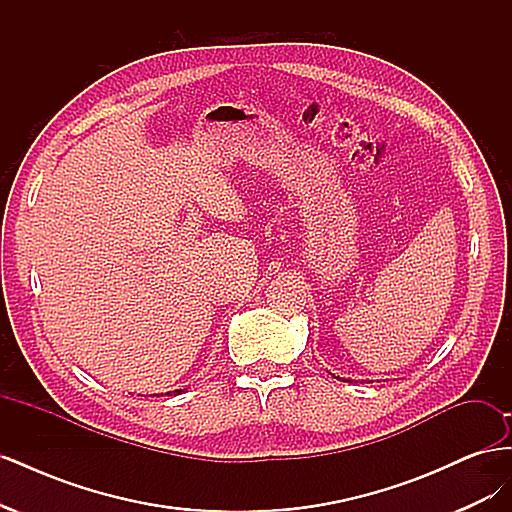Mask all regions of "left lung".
<instances>
[{"mask_svg":"<svg viewBox=\"0 0 512 512\" xmlns=\"http://www.w3.org/2000/svg\"><path fill=\"white\" fill-rule=\"evenodd\" d=\"M333 378H337V380H344V382H352L350 378H339V376H335V374H333Z\"/></svg>","mask_w":512,"mask_h":512,"instance_id":"1","label":"left lung"}]
</instances>
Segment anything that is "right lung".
Listing matches in <instances>:
<instances>
[{
	"instance_id": "right-lung-1",
	"label": "right lung",
	"mask_w": 512,
	"mask_h": 512,
	"mask_svg": "<svg viewBox=\"0 0 512 512\" xmlns=\"http://www.w3.org/2000/svg\"><path fill=\"white\" fill-rule=\"evenodd\" d=\"M181 391H183V389H177V391H173V393H177V395H179ZM166 395H170V393H166Z\"/></svg>"
}]
</instances>
